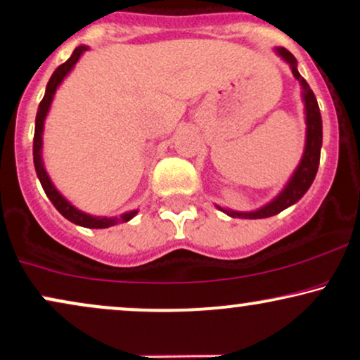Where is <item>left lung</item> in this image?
I'll list each match as a JSON object with an SVG mask.
<instances>
[{
  "label": "left lung",
  "mask_w": 360,
  "mask_h": 360,
  "mask_svg": "<svg viewBox=\"0 0 360 360\" xmlns=\"http://www.w3.org/2000/svg\"><path fill=\"white\" fill-rule=\"evenodd\" d=\"M277 56H281L292 70L294 78L301 83L302 88V101H304V115H306V148H304V154L301 158V162L295 167V171L290 176L288 184L284 189L267 202L266 206L256 209V211L249 212H239L233 211V209H226L221 206H216L219 211L226 212L231 217H243V219H264V217H271L279 214L284 209L292 206L307 193L311 188L312 181L316 179L317 169H319L321 161V148H322V117L319 111V104L314 96L312 89L309 88L307 81L299 75L297 71V61H295L294 54L289 53L285 48H276Z\"/></svg>",
  "instance_id": "left-lung-1"
}]
</instances>
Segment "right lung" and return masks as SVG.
Listing matches in <instances>:
<instances>
[{"label":"right lung","instance_id":"obj_1","mask_svg":"<svg viewBox=\"0 0 360 360\" xmlns=\"http://www.w3.org/2000/svg\"><path fill=\"white\" fill-rule=\"evenodd\" d=\"M88 46L81 44L72 51L71 58L68 59L66 63H63L61 66L56 68V71L53 72V76L48 81L46 86V93H44L43 101L39 103L38 112H36V122H34V141H33V159H34V169L36 174H38V179L41 186H43L44 193L49 198V201L53 202V206L58 209L63 216L66 217L68 221L75 222V224L83 226V227H89V229H106V227L121 224V222H127L131 221L133 217L138 214V209L134 211H127L122 212L121 216H112V217H106V216H91L88 212H83L81 209L68 201V199L63 195L59 191L56 189V186L53 184L51 177L48 176L46 167H44L43 162V131H44V120H46L49 108H51L54 93L59 88V84L63 83V79L70 75L72 68H75L76 63L79 61V58L83 56L84 51H88Z\"/></svg>","mask_w":360,"mask_h":360}]
</instances>
